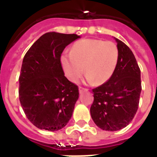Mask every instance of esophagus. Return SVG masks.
I'll return each mask as SVG.
<instances>
[{
  "instance_id": "34e87169",
  "label": "esophagus",
  "mask_w": 157,
  "mask_h": 157,
  "mask_svg": "<svg viewBox=\"0 0 157 157\" xmlns=\"http://www.w3.org/2000/svg\"><path fill=\"white\" fill-rule=\"evenodd\" d=\"M88 89H86V88H84V87H79V92H80V94H81V93H83V92H86L88 91Z\"/></svg>"
}]
</instances>
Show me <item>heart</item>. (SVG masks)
Here are the masks:
<instances>
[{
  "mask_svg": "<svg viewBox=\"0 0 157 157\" xmlns=\"http://www.w3.org/2000/svg\"><path fill=\"white\" fill-rule=\"evenodd\" d=\"M118 58L119 51L114 42L85 39L76 42L69 55H62L61 63L70 81H78L84 72V67L88 80L101 85L111 77Z\"/></svg>",
  "mask_w": 157,
  "mask_h": 157,
  "instance_id": "b5f03b06",
  "label": "heart"
}]
</instances>
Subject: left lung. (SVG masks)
<instances>
[{"label": "left lung", "instance_id": "obj_1", "mask_svg": "<svg viewBox=\"0 0 157 157\" xmlns=\"http://www.w3.org/2000/svg\"><path fill=\"white\" fill-rule=\"evenodd\" d=\"M119 58L114 73L106 82L93 89L90 114L101 129L114 132L127 127L139 107L140 69L135 56L123 42L116 39Z\"/></svg>", "mask_w": 157, "mask_h": 157}]
</instances>
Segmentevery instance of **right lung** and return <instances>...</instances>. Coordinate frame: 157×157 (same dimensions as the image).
I'll use <instances>...</instances> for the list:
<instances>
[{
  "mask_svg": "<svg viewBox=\"0 0 157 157\" xmlns=\"http://www.w3.org/2000/svg\"><path fill=\"white\" fill-rule=\"evenodd\" d=\"M76 34L48 32L25 53L19 76V100L30 123L41 130L67 125L79 98L78 86L64 76L60 57Z\"/></svg>",
  "mask_w": 157,
  "mask_h": 157,
  "instance_id": "right-lung-1",
  "label": "right lung"
}]
</instances>
